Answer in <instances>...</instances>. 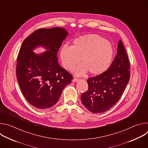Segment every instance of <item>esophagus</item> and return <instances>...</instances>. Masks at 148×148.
<instances>
[{
	"instance_id": "esophagus-1",
	"label": "esophagus",
	"mask_w": 148,
	"mask_h": 148,
	"mask_svg": "<svg viewBox=\"0 0 148 148\" xmlns=\"http://www.w3.org/2000/svg\"><path fill=\"white\" fill-rule=\"evenodd\" d=\"M79 81V79L78 78H74L73 79V82H77Z\"/></svg>"
}]
</instances>
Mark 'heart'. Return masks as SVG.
<instances>
[{
  "label": "heart",
  "instance_id": "heart-1",
  "mask_svg": "<svg viewBox=\"0 0 148 148\" xmlns=\"http://www.w3.org/2000/svg\"><path fill=\"white\" fill-rule=\"evenodd\" d=\"M114 55L110 41L97 34H87L75 38L71 47L63 46L60 58L65 69L72 71L80 62L82 64L74 71L81 75L88 71L94 75H99L110 67Z\"/></svg>",
  "mask_w": 148,
  "mask_h": 148
}]
</instances>
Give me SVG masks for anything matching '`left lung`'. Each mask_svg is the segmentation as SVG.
I'll list each match as a JSON object with an SVG mask.
<instances>
[{
  "mask_svg": "<svg viewBox=\"0 0 148 148\" xmlns=\"http://www.w3.org/2000/svg\"><path fill=\"white\" fill-rule=\"evenodd\" d=\"M130 62L121 40L117 54L108 69L101 74L89 78L88 90L81 95L82 104L93 113L110 110L118 101L130 78Z\"/></svg>",
  "mask_w": 148,
  "mask_h": 148,
  "instance_id": "1",
  "label": "left lung"
}]
</instances>
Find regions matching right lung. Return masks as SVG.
<instances>
[{"mask_svg": "<svg viewBox=\"0 0 148 148\" xmlns=\"http://www.w3.org/2000/svg\"><path fill=\"white\" fill-rule=\"evenodd\" d=\"M68 34L59 27L40 29L27 37L21 46L16 67L18 85L28 102L38 109L53 107L71 82L73 76L60 66L57 57ZM39 47L47 51L36 54L34 50Z\"/></svg>", "mask_w": 148, "mask_h": 148, "instance_id": "right-lung-1", "label": "right lung"}]
</instances>
